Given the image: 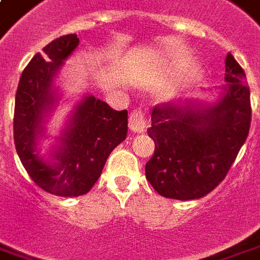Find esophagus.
<instances>
[{
	"instance_id": "obj_1",
	"label": "esophagus",
	"mask_w": 260,
	"mask_h": 260,
	"mask_svg": "<svg viewBox=\"0 0 260 260\" xmlns=\"http://www.w3.org/2000/svg\"><path fill=\"white\" fill-rule=\"evenodd\" d=\"M147 125L146 115L140 109H136L131 113L129 115V128L134 132H143Z\"/></svg>"
}]
</instances>
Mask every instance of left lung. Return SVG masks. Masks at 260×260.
<instances>
[{
	"label": "left lung",
	"instance_id": "obj_1",
	"mask_svg": "<svg viewBox=\"0 0 260 260\" xmlns=\"http://www.w3.org/2000/svg\"><path fill=\"white\" fill-rule=\"evenodd\" d=\"M222 99L213 106L193 102L157 105L147 135L154 140L146 178L167 199H201L224 176L244 145L251 125L245 73L232 53L224 59Z\"/></svg>",
	"mask_w": 260,
	"mask_h": 260
}]
</instances>
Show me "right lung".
<instances>
[{
	"instance_id": "1",
	"label": "right lung",
	"mask_w": 260,
	"mask_h": 260,
	"mask_svg": "<svg viewBox=\"0 0 260 260\" xmlns=\"http://www.w3.org/2000/svg\"><path fill=\"white\" fill-rule=\"evenodd\" d=\"M77 34H67L49 42L36 53L23 70L17 85L13 139L17 155L38 187L61 197L88 193L102 174L106 159L126 138L128 111L113 110L106 102L86 96L77 106L63 145L49 165L36 153L42 115L51 107V84L55 73L78 45Z\"/></svg>"
}]
</instances>
